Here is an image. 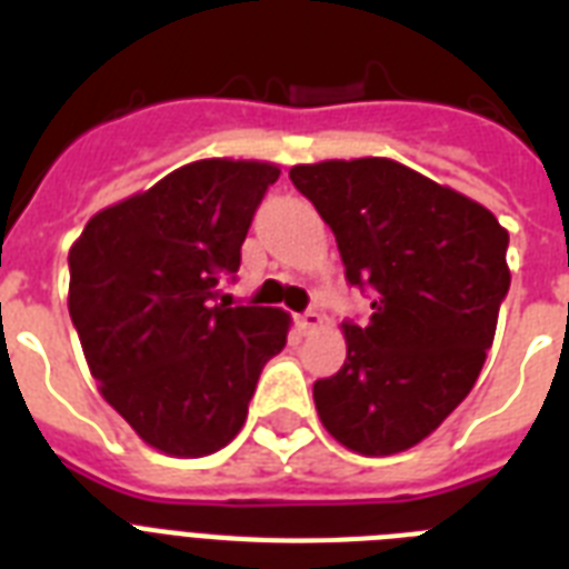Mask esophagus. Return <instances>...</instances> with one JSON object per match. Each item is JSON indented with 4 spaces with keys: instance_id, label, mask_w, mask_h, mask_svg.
Listing matches in <instances>:
<instances>
[{
    "instance_id": "obj_1",
    "label": "esophagus",
    "mask_w": 569,
    "mask_h": 569,
    "mask_svg": "<svg viewBox=\"0 0 569 569\" xmlns=\"http://www.w3.org/2000/svg\"><path fill=\"white\" fill-rule=\"evenodd\" d=\"M321 325H325V319H321V312L316 310H307L303 316H298V330H301V333H316Z\"/></svg>"
}]
</instances>
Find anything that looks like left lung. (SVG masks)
<instances>
[{"instance_id": "obj_1", "label": "left lung", "mask_w": 569, "mask_h": 569, "mask_svg": "<svg viewBox=\"0 0 569 569\" xmlns=\"http://www.w3.org/2000/svg\"><path fill=\"white\" fill-rule=\"evenodd\" d=\"M337 236L346 277L372 286L366 325H342L346 363L316 380L321 425L346 449H413L469 396L511 286L508 230L472 197L392 159L295 164Z\"/></svg>"}]
</instances>
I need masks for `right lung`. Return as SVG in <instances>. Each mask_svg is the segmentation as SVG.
<instances>
[{"label":"right lung","instance_id":"1","mask_svg":"<svg viewBox=\"0 0 569 569\" xmlns=\"http://www.w3.org/2000/svg\"><path fill=\"white\" fill-rule=\"evenodd\" d=\"M280 168L200 159L111 203L70 248L67 307L100 396L156 451L206 458L248 419L289 312L212 303Z\"/></svg>","mask_w":569,"mask_h":569}]
</instances>
